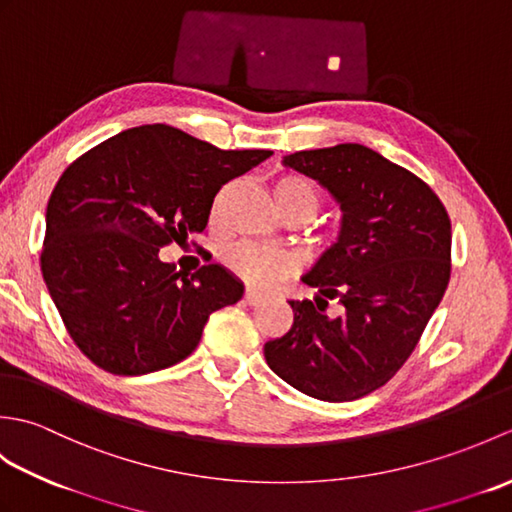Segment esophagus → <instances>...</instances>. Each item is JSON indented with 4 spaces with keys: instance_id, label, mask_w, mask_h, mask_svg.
<instances>
[{
    "instance_id": "34e87169",
    "label": "esophagus",
    "mask_w": 512,
    "mask_h": 512,
    "mask_svg": "<svg viewBox=\"0 0 512 512\" xmlns=\"http://www.w3.org/2000/svg\"><path fill=\"white\" fill-rule=\"evenodd\" d=\"M244 299H246V303H250V306H257V303H262L266 297L262 295V292L248 288V290L244 292Z\"/></svg>"
}]
</instances>
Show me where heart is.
Here are the masks:
<instances>
[{"instance_id":"heart-1","label":"heart","mask_w":512,"mask_h":512,"mask_svg":"<svg viewBox=\"0 0 512 512\" xmlns=\"http://www.w3.org/2000/svg\"><path fill=\"white\" fill-rule=\"evenodd\" d=\"M226 193L217 200V209H220ZM273 200L277 209L288 213L306 215L308 220L319 211V191L314 184L301 176H281L273 182ZM226 264L231 266L233 273H237L248 284L255 286H273L281 277L290 275L297 268V259L284 250H270L253 244H239L228 250Z\"/></svg>"}]
</instances>
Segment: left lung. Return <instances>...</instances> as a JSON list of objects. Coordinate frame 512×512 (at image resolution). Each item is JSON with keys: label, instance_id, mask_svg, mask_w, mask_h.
Segmentation results:
<instances>
[{"label": "left lung", "instance_id": "obj_1", "mask_svg": "<svg viewBox=\"0 0 512 512\" xmlns=\"http://www.w3.org/2000/svg\"><path fill=\"white\" fill-rule=\"evenodd\" d=\"M284 165L341 204L339 239L288 301L295 323L264 345L268 367L301 394L356 400L383 387L416 350L449 286L451 220L427 182L365 145L297 151ZM339 298L342 314H327Z\"/></svg>", "mask_w": 512, "mask_h": 512}]
</instances>
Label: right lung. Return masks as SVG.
Instances as JSON below:
<instances>
[{
    "instance_id": "1",
    "label": "right lung",
    "mask_w": 512,
    "mask_h": 512,
    "mask_svg": "<svg viewBox=\"0 0 512 512\" xmlns=\"http://www.w3.org/2000/svg\"><path fill=\"white\" fill-rule=\"evenodd\" d=\"M270 156L156 123L103 140L63 171L46 209L41 273L94 365L118 376L176 365L198 347L211 312L242 299L244 284L224 266L189 279L158 255L202 233L222 184Z\"/></svg>"
}]
</instances>
